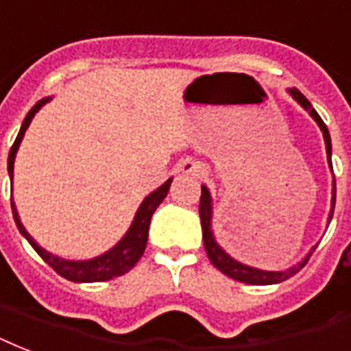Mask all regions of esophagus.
Returning a JSON list of instances; mask_svg holds the SVG:
<instances>
[{"mask_svg":"<svg viewBox=\"0 0 351 351\" xmlns=\"http://www.w3.org/2000/svg\"><path fill=\"white\" fill-rule=\"evenodd\" d=\"M183 170H185L186 173H194V176H202V173H204V168L199 165H196V162H185Z\"/></svg>","mask_w":351,"mask_h":351,"instance_id":"34e87169","label":"esophagus"}]
</instances>
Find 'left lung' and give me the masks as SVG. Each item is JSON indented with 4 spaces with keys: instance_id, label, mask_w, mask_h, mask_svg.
Returning <instances> with one entry per match:
<instances>
[{
    "instance_id": "1",
    "label": "left lung",
    "mask_w": 351,
    "mask_h": 351,
    "mask_svg": "<svg viewBox=\"0 0 351 351\" xmlns=\"http://www.w3.org/2000/svg\"><path fill=\"white\" fill-rule=\"evenodd\" d=\"M291 96L296 99L298 104L302 105L304 109L309 110V114L316 120V123L320 125L324 133V141H326V152H328V160L329 166H331V136H329V131L326 128V123L322 122V118L318 116L313 107H311L309 99L298 90V88H291ZM333 210H335V178H333V197H331V213H329V222H331V216H333ZM199 218H202V229H204V244L205 252H207V257L210 259V263L220 270L222 274L233 278L235 281H241V283H247V285H276V283H281L285 279L292 278L294 274L302 268V266L307 263V259L304 263H300L298 266L291 268V270H285V272H266V270H259V268H252V266H246L239 263V261L231 259L222 247L218 246L215 241V235H213V228H210V218H213V207H210V196L209 191L202 186V197H199Z\"/></svg>"
}]
</instances>
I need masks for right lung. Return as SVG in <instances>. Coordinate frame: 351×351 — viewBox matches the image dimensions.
Returning <instances> with one entry per match:
<instances>
[{
	"label": "right lung",
	"instance_id": "obj_1",
	"mask_svg": "<svg viewBox=\"0 0 351 351\" xmlns=\"http://www.w3.org/2000/svg\"><path fill=\"white\" fill-rule=\"evenodd\" d=\"M49 101V97H44L40 99L38 104L33 107V109L29 110L27 116H25V120L22 123V129H20V133L16 136L14 144L10 147L9 152V160H7V168H9V176L10 181H12V170H14V157L16 152H18V146H20V142H22L23 135H25V129L29 128V123L33 120V116L36 114V110L40 109L42 105L47 104ZM170 183H172V179H168L165 185L159 186L157 191L152 192L149 196L144 199L136 210L135 220L131 223V228L125 233L122 241L118 242L112 250H109L107 254L99 255L96 259L90 261H66L60 259V257H55V255L47 254L44 247H40L36 244L31 235H29L25 228L20 222V216L16 213L14 202H12V197H10V207H12V216H14V222L18 226V231L22 233L31 246L35 247V252L40 255L42 259L46 261L47 265L53 268L55 272L62 276L68 281H73V283H97V281H109L112 278H118V276H122V274L129 272L133 266L138 263V259L144 254V250H146V242H147V231H149V222H152V216H154L155 209L159 207L160 202L165 199L168 191H170Z\"/></svg>",
	"mask_w": 351,
	"mask_h": 351
}]
</instances>
